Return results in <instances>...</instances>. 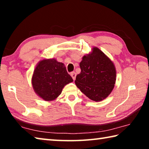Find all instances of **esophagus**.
I'll return each mask as SVG.
<instances>
[{"label":"esophagus","instance_id":"obj_1","mask_svg":"<svg viewBox=\"0 0 149 149\" xmlns=\"http://www.w3.org/2000/svg\"><path fill=\"white\" fill-rule=\"evenodd\" d=\"M70 75H71V76L72 77L73 79L75 80V77H76V74H75V72H71V74H70Z\"/></svg>","mask_w":149,"mask_h":149}]
</instances>
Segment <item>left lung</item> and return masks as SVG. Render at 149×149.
I'll list each match as a JSON object with an SVG mask.
<instances>
[{"label":"left lung","instance_id":"left-lung-1","mask_svg":"<svg viewBox=\"0 0 149 149\" xmlns=\"http://www.w3.org/2000/svg\"><path fill=\"white\" fill-rule=\"evenodd\" d=\"M75 83L83 93L95 101L107 98L114 89L116 72L113 62L97 47L83 57Z\"/></svg>","mask_w":149,"mask_h":149}]
</instances>
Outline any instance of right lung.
Returning a JSON list of instances; mask_svg holds the SVG:
<instances>
[{
  "label": "right lung",
  "instance_id": "obj_1",
  "mask_svg": "<svg viewBox=\"0 0 149 149\" xmlns=\"http://www.w3.org/2000/svg\"><path fill=\"white\" fill-rule=\"evenodd\" d=\"M73 81L64 64L55 59L43 60L37 64L32 77L35 93L45 100H54L65 85Z\"/></svg>",
  "mask_w": 149,
  "mask_h": 149
}]
</instances>
